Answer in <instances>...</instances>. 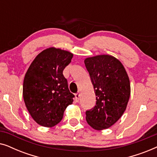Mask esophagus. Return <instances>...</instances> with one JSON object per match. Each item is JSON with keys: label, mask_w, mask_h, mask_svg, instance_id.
Segmentation results:
<instances>
[{"label": "esophagus", "mask_w": 157, "mask_h": 157, "mask_svg": "<svg viewBox=\"0 0 157 157\" xmlns=\"http://www.w3.org/2000/svg\"><path fill=\"white\" fill-rule=\"evenodd\" d=\"M79 97H80V92H78V93L75 94V101H76V102L79 101Z\"/></svg>", "instance_id": "obj_1"}]
</instances>
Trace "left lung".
Here are the masks:
<instances>
[{"mask_svg":"<svg viewBox=\"0 0 157 157\" xmlns=\"http://www.w3.org/2000/svg\"><path fill=\"white\" fill-rule=\"evenodd\" d=\"M96 94V106L86 111L87 123L94 129L108 128L119 120L130 97V81L124 66L112 56L85 59Z\"/></svg>","mask_w":157,"mask_h":157,"instance_id":"left-lung-1","label":"left lung"}]
</instances>
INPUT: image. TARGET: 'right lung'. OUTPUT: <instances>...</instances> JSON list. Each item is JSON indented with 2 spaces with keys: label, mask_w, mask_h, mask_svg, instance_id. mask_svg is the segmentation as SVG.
<instances>
[{
  "label": "right lung",
  "mask_w": 157,
  "mask_h": 157,
  "mask_svg": "<svg viewBox=\"0 0 157 157\" xmlns=\"http://www.w3.org/2000/svg\"><path fill=\"white\" fill-rule=\"evenodd\" d=\"M72 58L67 51L47 48L35 58L25 75L23 96L25 106L40 126L52 127L59 124L66 107L74 101V95L63 75Z\"/></svg>",
  "instance_id": "1"
}]
</instances>
